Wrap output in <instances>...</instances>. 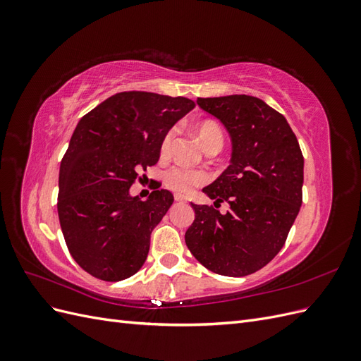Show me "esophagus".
<instances>
[{
    "label": "esophagus",
    "mask_w": 361,
    "mask_h": 361,
    "mask_svg": "<svg viewBox=\"0 0 361 361\" xmlns=\"http://www.w3.org/2000/svg\"><path fill=\"white\" fill-rule=\"evenodd\" d=\"M174 200H176V202H187V197H185V195H182V194H174Z\"/></svg>",
    "instance_id": "1"
}]
</instances>
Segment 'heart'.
Instances as JSON below:
<instances>
[{"label": "heart", "mask_w": 361, "mask_h": 361, "mask_svg": "<svg viewBox=\"0 0 361 361\" xmlns=\"http://www.w3.org/2000/svg\"><path fill=\"white\" fill-rule=\"evenodd\" d=\"M195 134L199 137V141L204 149L211 147H221L223 146V130L212 120H203V122L194 126ZM173 140V130L164 135L161 141V154L167 155ZM207 180V176L203 171L199 170H188L185 167H173L166 173V185L176 192L188 194L195 187H200Z\"/></svg>", "instance_id": "b5f03b06"}]
</instances>
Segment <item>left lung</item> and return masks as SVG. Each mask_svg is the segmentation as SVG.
<instances>
[{
  "instance_id": "8db88e82",
  "label": "left lung",
  "mask_w": 361,
  "mask_h": 361,
  "mask_svg": "<svg viewBox=\"0 0 361 361\" xmlns=\"http://www.w3.org/2000/svg\"><path fill=\"white\" fill-rule=\"evenodd\" d=\"M199 106L226 126L232 159L203 188L214 205L227 201L224 216L194 204L185 243L212 272L244 277L264 268L285 245L302 203L304 158L286 118L255 96L199 97Z\"/></svg>"
}]
</instances>
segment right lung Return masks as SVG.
Instances as JSON below:
<instances>
[{
  "mask_svg": "<svg viewBox=\"0 0 361 361\" xmlns=\"http://www.w3.org/2000/svg\"><path fill=\"white\" fill-rule=\"evenodd\" d=\"M194 106L182 96L122 92L76 125L60 164L57 209L69 253L90 276L120 281L143 267L150 233L174 199L155 188L141 202L129 188L140 170L158 162L164 135Z\"/></svg>",
  "mask_w": 361,
  "mask_h": 361,
  "instance_id": "obj_1",
  "label": "right lung"
}]
</instances>
